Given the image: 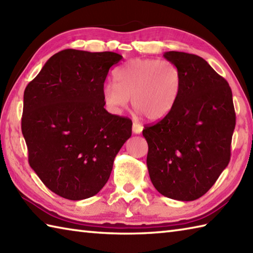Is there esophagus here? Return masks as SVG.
I'll return each instance as SVG.
<instances>
[{
	"mask_svg": "<svg viewBox=\"0 0 253 253\" xmlns=\"http://www.w3.org/2000/svg\"><path fill=\"white\" fill-rule=\"evenodd\" d=\"M142 129H143V127L141 125H139V124L136 122L132 123V132L133 133H140L142 131Z\"/></svg>",
	"mask_w": 253,
	"mask_h": 253,
	"instance_id": "34e87169",
	"label": "esophagus"
}]
</instances>
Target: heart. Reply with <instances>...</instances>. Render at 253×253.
<instances>
[{"label": "heart", "instance_id": "b5f03b06", "mask_svg": "<svg viewBox=\"0 0 253 253\" xmlns=\"http://www.w3.org/2000/svg\"><path fill=\"white\" fill-rule=\"evenodd\" d=\"M116 83H106L103 98L113 113L129 103L148 121L165 118L174 107L181 90V72L174 63L157 59H132L115 72Z\"/></svg>", "mask_w": 253, "mask_h": 253}]
</instances>
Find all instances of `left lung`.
<instances>
[{
  "mask_svg": "<svg viewBox=\"0 0 253 253\" xmlns=\"http://www.w3.org/2000/svg\"><path fill=\"white\" fill-rule=\"evenodd\" d=\"M181 72L174 107L142 135L148 142L147 167L153 186L169 199H200L215 184L230 160L236 125L232 93L204 59L167 51Z\"/></svg>",
  "mask_w": 253,
  "mask_h": 253,
  "instance_id": "left-lung-1",
  "label": "left lung"
}]
</instances>
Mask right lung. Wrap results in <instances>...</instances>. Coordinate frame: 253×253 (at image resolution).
Returning a JSON list of instances; mask_svg holds the SVG:
<instances>
[{
  "label": "right lung",
  "instance_id": "1",
  "mask_svg": "<svg viewBox=\"0 0 253 253\" xmlns=\"http://www.w3.org/2000/svg\"><path fill=\"white\" fill-rule=\"evenodd\" d=\"M122 59L111 51L66 49L48 59L25 88L22 132L29 166L63 199L97 194L131 136L129 118L104 108V82Z\"/></svg>",
  "mask_w": 253,
  "mask_h": 253
}]
</instances>
